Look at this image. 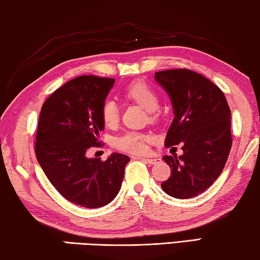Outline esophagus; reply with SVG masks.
Instances as JSON below:
<instances>
[{
	"mask_svg": "<svg viewBox=\"0 0 260 260\" xmlns=\"http://www.w3.org/2000/svg\"><path fill=\"white\" fill-rule=\"evenodd\" d=\"M140 159L141 160H143V162H146V163H148V164H156V163H158L159 162V158H150V157H140Z\"/></svg>",
	"mask_w": 260,
	"mask_h": 260,
	"instance_id": "34e87169",
	"label": "esophagus"
}]
</instances>
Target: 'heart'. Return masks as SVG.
I'll return each instance as SVG.
<instances>
[{
    "label": "heart",
    "instance_id": "heart-1",
    "mask_svg": "<svg viewBox=\"0 0 260 260\" xmlns=\"http://www.w3.org/2000/svg\"><path fill=\"white\" fill-rule=\"evenodd\" d=\"M123 94L126 98L137 103L143 109L149 111L150 115L156 114V110L159 106V98L156 90L146 82L137 81L126 86L123 90ZM101 117L103 122L106 126L112 127L117 123L119 119V109L115 102L111 98L102 103ZM151 137L146 133L140 132H127L114 140V146L118 149L133 152V154H143L148 150L147 143L150 141Z\"/></svg>",
    "mask_w": 260,
    "mask_h": 260
}]
</instances>
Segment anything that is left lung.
<instances>
[{
    "label": "left lung",
    "mask_w": 260,
    "mask_h": 260,
    "mask_svg": "<svg viewBox=\"0 0 260 260\" xmlns=\"http://www.w3.org/2000/svg\"><path fill=\"white\" fill-rule=\"evenodd\" d=\"M155 80L175 113L166 147L183 145L179 157H163L171 175L160 186L169 196L188 199L206 191L223 170L233 145L230 109L219 86L189 69L157 72Z\"/></svg>",
    "instance_id": "8db88e82"
}]
</instances>
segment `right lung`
Instances as JSON below:
<instances>
[{
    "label": "right lung",
    "mask_w": 260,
    "mask_h": 260,
    "mask_svg": "<svg viewBox=\"0 0 260 260\" xmlns=\"http://www.w3.org/2000/svg\"><path fill=\"white\" fill-rule=\"evenodd\" d=\"M114 78L78 76L45 101L35 143L41 169L61 196L77 206L98 208L110 204L121 187L129 157L113 152L106 160L89 158L104 122L102 103Z\"/></svg>",
    "instance_id": "right-lung-1"
}]
</instances>
